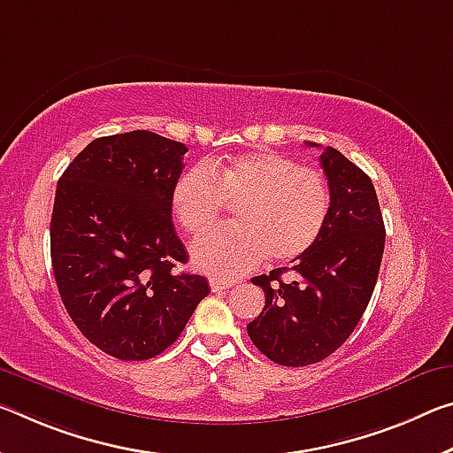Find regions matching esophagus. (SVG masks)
Segmentation results:
<instances>
[{"instance_id":"esophagus-1","label":"esophagus","mask_w":453,"mask_h":453,"mask_svg":"<svg viewBox=\"0 0 453 453\" xmlns=\"http://www.w3.org/2000/svg\"><path fill=\"white\" fill-rule=\"evenodd\" d=\"M210 286H211L213 292H219V290L232 288L234 282H226V280H210Z\"/></svg>"}]
</instances>
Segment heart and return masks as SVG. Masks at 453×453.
<instances>
[{"label": "heart", "instance_id": "1", "mask_svg": "<svg viewBox=\"0 0 453 453\" xmlns=\"http://www.w3.org/2000/svg\"><path fill=\"white\" fill-rule=\"evenodd\" d=\"M226 203L238 205V226L201 235L191 257L203 274L235 280L265 256L290 262L306 254L326 226L330 188L319 169L254 149L185 171L171 189L173 218L191 235L211 227Z\"/></svg>", "mask_w": 453, "mask_h": 453}]
</instances>
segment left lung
I'll return each instance as SVG.
<instances>
[{"instance_id": "8db88e82", "label": "left lung", "mask_w": 453, "mask_h": 453, "mask_svg": "<svg viewBox=\"0 0 453 453\" xmlns=\"http://www.w3.org/2000/svg\"><path fill=\"white\" fill-rule=\"evenodd\" d=\"M320 165L330 213L319 242L290 268L252 278L265 304L248 334L262 355L284 367L319 363L349 339L375 290L385 250L383 215L369 175L333 147L320 155ZM286 271L295 276L284 283Z\"/></svg>"}]
</instances>
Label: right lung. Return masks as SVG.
I'll use <instances>...</instances> for the list:
<instances>
[{"label": "right lung", "mask_w": 453, "mask_h": 453, "mask_svg": "<svg viewBox=\"0 0 453 453\" xmlns=\"http://www.w3.org/2000/svg\"><path fill=\"white\" fill-rule=\"evenodd\" d=\"M183 142L150 131L95 139L56 188L50 252L70 319L95 347L145 361L171 347L210 294L171 221Z\"/></svg>", "instance_id": "obj_1"}]
</instances>
